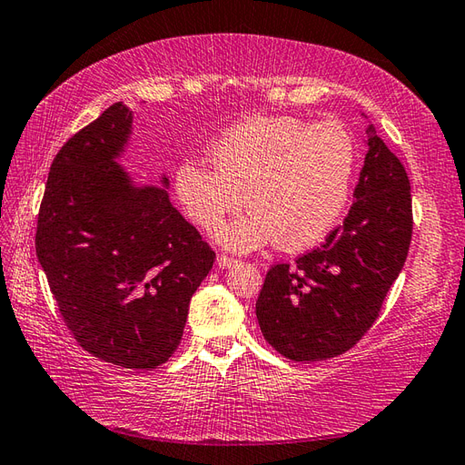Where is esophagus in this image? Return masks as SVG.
Masks as SVG:
<instances>
[{"label":"esophagus","instance_id":"1","mask_svg":"<svg viewBox=\"0 0 465 465\" xmlns=\"http://www.w3.org/2000/svg\"><path fill=\"white\" fill-rule=\"evenodd\" d=\"M217 265H220V268H223V270H230V268H233V265H238V260H233L225 253H220V255H217Z\"/></svg>","mask_w":465,"mask_h":465}]
</instances>
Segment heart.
<instances>
[{"label":"heart","mask_w":465,"mask_h":465,"mask_svg":"<svg viewBox=\"0 0 465 465\" xmlns=\"http://www.w3.org/2000/svg\"><path fill=\"white\" fill-rule=\"evenodd\" d=\"M355 142L343 125L308 124L292 115H252L210 147L215 170L185 160L173 172V192L190 220L213 230L245 203L252 210L222 225L215 240L232 252H252L278 240L300 252L322 242L348 203Z\"/></svg>","instance_id":"b5f03b06"}]
</instances>
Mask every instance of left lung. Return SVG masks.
Instances as JSON below:
<instances>
[{
    "instance_id": "1",
    "label": "left lung",
    "mask_w": 465,
    "mask_h": 465,
    "mask_svg": "<svg viewBox=\"0 0 465 465\" xmlns=\"http://www.w3.org/2000/svg\"><path fill=\"white\" fill-rule=\"evenodd\" d=\"M365 134L368 153L343 225L293 265H272L255 302L265 341L293 361L328 360L353 348L408 258V173L371 124Z\"/></svg>"
}]
</instances>
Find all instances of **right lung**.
Masks as SVG:
<instances>
[{
    "instance_id": "right-lung-1",
    "label": "right lung",
    "mask_w": 465,
    "mask_h": 465,
    "mask_svg": "<svg viewBox=\"0 0 465 465\" xmlns=\"http://www.w3.org/2000/svg\"><path fill=\"white\" fill-rule=\"evenodd\" d=\"M134 114L117 102L64 143L49 167L35 252L59 313L85 351L153 370L182 341L190 300L215 253L162 185L117 163Z\"/></svg>"
}]
</instances>
